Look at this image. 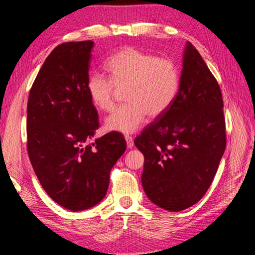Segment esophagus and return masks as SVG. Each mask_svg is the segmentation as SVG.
Masks as SVG:
<instances>
[{"label":"esophagus","instance_id":"1","mask_svg":"<svg viewBox=\"0 0 255 255\" xmlns=\"http://www.w3.org/2000/svg\"><path fill=\"white\" fill-rule=\"evenodd\" d=\"M125 138H126V140H127L128 148H133V145H134V139H133V137L129 136V135H126Z\"/></svg>","mask_w":255,"mask_h":255}]
</instances>
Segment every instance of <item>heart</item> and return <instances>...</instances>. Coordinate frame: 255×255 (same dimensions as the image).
<instances>
[{
	"mask_svg": "<svg viewBox=\"0 0 255 255\" xmlns=\"http://www.w3.org/2000/svg\"><path fill=\"white\" fill-rule=\"evenodd\" d=\"M109 80L91 75L87 91L98 110L110 113L119 92L127 103L105 121L106 128L125 134L134 133L148 117L164 115L176 98L181 85L180 67L171 58L157 57L133 47L116 52L105 61Z\"/></svg>",
	"mask_w": 255,
	"mask_h": 255,
	"instance_id": "heart-1",
	"label": "heart"
}]
</instances>
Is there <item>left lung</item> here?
Here are the masks:
<instances>
[{
	"label": "left lung",
	"instance_id": "obj_1",
	"mask_svg": "<svg viewBox=\"0 0 255 255\" xmlns=\"http://www.w3.org/2000/svg\"><path fill=\"white\" fill-rule=\"evenodd\" d=\"M144 156L145 195L166 211L200 201L210 188L227 145L221 89L190 42L172 105L134 140Z\"/></svg>",
	"mask_w": 255,
	"mask_h": 255
}]
</instances>
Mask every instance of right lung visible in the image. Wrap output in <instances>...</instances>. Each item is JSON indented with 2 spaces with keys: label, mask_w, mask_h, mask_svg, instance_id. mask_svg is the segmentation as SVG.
I'll use <instances>...</instances> for the list:
<instances>
[{
  "label": "right lung",
  "mask_w": 255,
  "mask_h": 255,
  "mask_svg": "<svg viewBox=\"0 0 255 255\" xmlns=\"http://www.w3.org/2000/svg\"><path fill=\"white\" fill-rule=\"evenodd\" d=\"M92 47L91 40L57 45L38 72L27 101L30 163L51 199L72 212L105 197L112 168L127 149L118 132L88 143L100 127L87 91Z\"/></svg>",
  "instance_id": "obj_1"
}]
</instances>
